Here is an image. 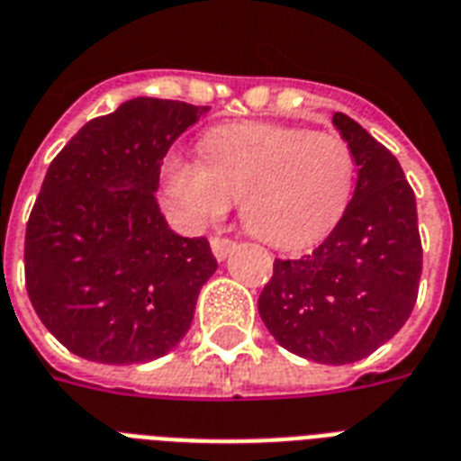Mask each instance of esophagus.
Instances as JSON below:
<instances>
[{
  "label": "esophagus",
  "instance_id": "obj_1",
  "mask_svg": "<svg viewBox=\"0 0 461 461\" xmlns=\"http://www.w3.org/2000/svg\"><path fill=\"white\" fill-rule=\"evenodd\" d=\"M211 249H212V256L218 258V260H224V258L230 256L231 250L237 249V243L230 241V239L212 237V239H211Z\"/></svg>",
  "mask_w": 461,
  "mask_h": 461
}]
</instances>
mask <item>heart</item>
<instances>
[{"mask_svg": "<svg viewBox=\"0 0 461 461\" xmlns=\"http://www.w3.org/2000/svg\"><path fill=\"white\" fill-rule=\"evenodd\" d=\"M205 163L167 158L163 192L175 218L203 227L241 201L246 230L284 250L312 246L346 215L357 163L346 140L301 127L243 122L201 141Z\"/></svg>", "mask_w": 461, "mask_h": 461, "instance_id": "obj_1", "label": "heart"}]
</instances>
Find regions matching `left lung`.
<instances>
[{
    "instance_id": "obj_1",
    "label": "left lung",
    "mask_w": 461,
    "mask_h": 461,
    "mask_svg": "<svg viewBox=\"0 0 461 461\" xmlns=\"http://www.w3.org/2000/svg\"><path fill=\"white\" fill-rule=\"evenodd\" d=\"M353 149L357 185L346 215L310 256L275 260L260 320L289 353L350 365L398 334L417 303V201L398 158L353 118L334 113Z\"/></svg>"
}]
</instances>
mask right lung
Segmentation results:
<instances>
[{
  "label": "right lung",
  "mask_w": 461,
  "mask_h": 461,
  "mask_svg": "<svg viewBox=\"0 0 461 461\" xmlns=\"http://www.w3.org/2000/svg\"><path fill=\"white\" fill-rule=\"evenodd\" d=\"M208 106L137 96L51 160L25 230V289L44 327L89 362L141 365L185 339L215 275L208 239L167 227V149Z\"/></svg>",
  "instance_id": "add662e5"
}]
</instances>
